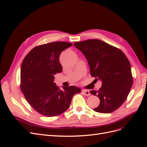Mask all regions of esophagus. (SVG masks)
<instances>
[{"mask_svg":"<svg viewBox=\"0 0 147 147\" xmlns=\"http://www.w3.org/2000/svg\"><path fill=\"white\" fill-rule=\"evenodd\" d=\"M82 92L83 93V94H84V95L87 96H90V95L91 94L90 91H88V90H82Z\"/></svg>","mask_w":147,"mask_h":147,"instance_id":"esophagus-1","label":"esophagus"}]
</instances>
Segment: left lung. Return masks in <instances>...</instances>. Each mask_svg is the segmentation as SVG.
<instances>
[{
  "label": "left lung",
  "mask_w": 147,
  "mask_h": 147,
  "mask_svg": "<svg viewBox=\"0 0 147 147\" xmlns=\"http://www.w3.org/2000/svg\"><path fill=\"white\" fill-rule=\"evenodd\" d=\"M74 45L85 56L91 76L102 81L98 91H90L100 99L94 110L102 113L114 112L126 100L133 83L127 57L119 49L100 40H86Z\"/></svg>",
  "instance_id": "obj_1"
}]
</instances>
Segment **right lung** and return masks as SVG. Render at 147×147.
I'll list each match as a JSON object with an SVG mask.
<instances>
[{"label":"right lung","mask_w":147,"mask_h":147,"mask_svg":"<svg viewBox=\"0 0 147 147\" xmlns=\"http://www.w3.org/2000/svg\"><path fill=\"white\" fill-rule=\"evenodd\" d=\"M67 42H55L34 47L26 55L21 67L20 87L26 99L39 113L55 117L64 112L74 94L81 89L70 86L61 90L54 83L55 75L61 73V52L72 46Z\"/></svg>","instance_id":"right-lung-1"}]
</instances>
